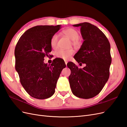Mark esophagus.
Instances as JSON below:
<instances>
[{
	"label": "esophagus",
	"instance_id": "obj_1",
	"mask_svg": "<svg viewBox=\"0 0 127 127\" xmlns=\"http://www.w3.org/2000/svg\"><path fill=\"white\" fill-rule=\"evenodd\" d=\"M64 63H65V64H66V65H67V61H66V60H64Z\"/></svg>",
	"mask_w": 127,
	"mask_h": 127
}]
</instances>
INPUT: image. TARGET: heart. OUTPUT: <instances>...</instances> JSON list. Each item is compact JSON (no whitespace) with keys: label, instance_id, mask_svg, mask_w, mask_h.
<instances>
[{"label":"heart","instance_id":"obj_1","mask_svg":"<svg viewBox=\"0 0 127 127\" xmlns=\"http://www.w3.org/2000/svg\"><path fill=\"white\" fill-rule=\"evenodd\" d=\"M63 33L66 35L68 38L72 40V44L73 45H77L78 43L79 33L77 31L74 29L69 28L64 30ZM59 36L57 34H53L51 38L50 44L51 47L53 49H56L57 48L58 41ZM74 50L72 49H59L56 52V56L58 58L62 59L64 60H67L70 56H71Z\"/></svg>","mask_w":127,"mask_h":127}]
</instances>
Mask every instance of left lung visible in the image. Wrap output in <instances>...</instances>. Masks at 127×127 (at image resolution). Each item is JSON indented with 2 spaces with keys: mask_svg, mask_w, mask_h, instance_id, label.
Listing matches in <instances>:
<instances>
[{
  "mask_svg": "<svg viewBox=\"0 0 127 127\" xmlns=\"http://www.w3.org/2000/svg\"><path fill=\"white\" fill-rule=\"evenodd\" d=\"M80 27L84 42L74 56L79 64H85L83 69L72 62L67 64L71 70L69 82L73 94L88 99L99 93L107 82L111 64L110 44L107 37L97 27L90 23L73 25Z\"/></svg>",
  "mask_w": 127,
  "mask_h": 127,
  "instance_id": "1",
  "label": "left lung"
}]
</instances>
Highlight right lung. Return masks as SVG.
<instances>
[{
  "label": "right lung",
  "mask_w": 127,
  "mask_h": 127,
  "mask_svg": "<svg viewBox=\"0 0 127 127\" xmlns=\"http://www.w3.org/2000/svg\"><path fill=\"white\" fill-rule=\"evenodd\" d=\"M61 25H38L27 30L15 49V69L23 87L31 96L37 99L50 97L55 92L57 83L66 64L55 59L51 65L44 58L52 50L51 38Z\"/></svg>",
  "instance_id": "right-lung-1"
}]
</instances>
